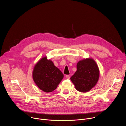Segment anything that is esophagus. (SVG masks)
<instances>
[{
	"label": "esophagus",
	"instance_id": "34e87169",
	"mask_svg": "<svg viewBox=\"0 0 126 126\" xmlns=\"http://www.w3.org/2000/svg\"><path fill=\"white\" fill-rule=\"evenodd\" d=\"M66 78L67 79H70V76L69 75H66Z\"/></svg>",
	"mask_w": 126,
	"mask_h": 126
}]
</instances>
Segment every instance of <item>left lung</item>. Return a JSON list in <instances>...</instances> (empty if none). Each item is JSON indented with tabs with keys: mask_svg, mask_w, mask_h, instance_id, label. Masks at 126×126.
Instances as JSON below:
<instances>
[{
	"mask_svg": "<svg viewBox=\"0 0 126 126\" xmlns=\"http://www.w3.org/2000/svg\"><path fill=\"white\" fill-rule=\"evenodd\" d=\"M99 78V70L95 61L91 58L80 61L77 71L70 78L76 89L81 92H87L97 84Z\"/></svg>",
	"mask_w": 126,
	"mask_h": 126,
	"instance_id": "8db88e82",
	"label": "left lung"
}]
</instances>
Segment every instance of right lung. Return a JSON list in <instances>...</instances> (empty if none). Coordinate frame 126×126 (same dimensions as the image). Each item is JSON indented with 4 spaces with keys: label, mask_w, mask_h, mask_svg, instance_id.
Returning <instances> with one entry per match:
<instances>
[{
    "label": "right lung",
    "mask_w": 126,
    "mask_h": 126,
    "mask_svg": "<svg viewBox=\"0 0 126 126\" xmlns=\"http://www.w3.org/2000/svg\"><path fill=\"white\" fill-rule=\"evenodd\" d=\"M33 79L38 88L45 92H51L57 88L64 75L50 60L44 57L35 65Z\"/></svg>",
    "instance_id": "obj_1"
}]
</instances>
